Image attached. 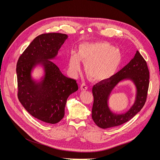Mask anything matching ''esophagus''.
Wrapping results in <instances>:
<instances>
[{
    "label": "esophagus",
    "mask_w": 160,
    "mask_h": 160,
    "mask_svg": "<svg viewBox=\"0 0 160 160\" xmlns=\"http://www.w3.org/2000/svg\"><path fill=\"white\" fill-rule=\"evenodd\" d=\"M88 87L86 84H84V83H82V84L80 86V89L82 91H86L88 90Z\"/></svg>",
    "instance_id": "34e87169"
}]
</instances>
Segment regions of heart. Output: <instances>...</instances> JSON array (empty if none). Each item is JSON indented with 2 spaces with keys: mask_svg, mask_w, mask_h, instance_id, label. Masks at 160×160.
Instances as JSON below:
<instances>
[{
  "mask_svg": "<svg viewBox=\"0 0 160 160\" xmlns=\"http://www.w3.org/2000/svg\"><path fill=\"white\" fill-rule=\"evenodd\" d=\"M85 63L84 69L91 80L100 82L110 78L121 62L119 50L107 42H84L79 46L78 52L71 51L68 60L69 73L77 75Z\"/></svg>",
  "mask_w": 160,
  "mask_h": 160,
  "instance_id": "b5f03b06",
  "label": "heart"
}]
</instances>
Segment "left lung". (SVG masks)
<instances>
[{
    "label": "left lung",
    "instance_id": "obj_1",
    "mask_svg": "<svg viewBox=\"0 0 160 160\" xmlns=\"http://www.w3.org/2000/svg\"><path fill=\"white\" fill-rule=\"evenodd\" d=\"M127 80L132 82L135 88V100L126 112L115 113L110 108L109 97L121 82ZM148 86L149 71L147 62L137 50L132 60L114 77L93 86L92 89L94 97L92 119L98 127L103 129L115 127L128 122L143 107Z\"/></svg>",
    "mask_w": 160,
    "mask_h": 160
}]
</instances>
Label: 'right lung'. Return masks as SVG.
<instances>
[{"label": "right lung", "mask_w": 160, "mask_h": 160, "mask_svg": "<svg viewBox=\"0 0 160 160\" xmlns=\"http://www.w3.org/2000/svg\"><path fill=\"white\" fill-rule=\"evenodd\" d=\"M68 36L60 33L41 34L33 39L17 64L18 98L22 106L35 118L49 124L64 117L67 100L78 89L76 80L64 76L52 61ZM42 69L34 79L35 69Z\"/></svg>", "instance_id": "right-lung-1"}]
</instances>
